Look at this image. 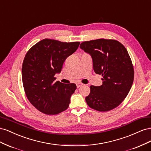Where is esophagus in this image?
<instances>
[{"instance_id": "esophagus-1", "label": "esophagus", "mask_w": 151, "mask_h": 151, "mask_svg": "<svg viewBox=\"0 0 151 151\" xmlns=\"http://www.w3.org/2000/svg\"><path fill=\"white\" fill-rule=\"evenodd\" d=\"M84 85V84H83V83H76V86H77V88H80L81 86H83Z\"/></svg>"}]
</instances>
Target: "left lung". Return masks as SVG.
Segmentation results:
<instances>
[{
	"instance_id": "8db88e82",
	"label": "left lung",
	"mask_w": 151,
	"mask_h": 151,
	"mask_svg": "<svg viewBox=\"0 0 151 151\" xmlns=\"http://www.w3.org/2000/svg\"><path fill=\"white\" fill-rule=\"evenodd\" d=\"M80 48L91 55L94 72L103 84L90 86L86 97L88 106L99 111L116 108L127 97L133 84L134 69L127 49L115 40L97 39L82 43Z\"/></svg>"
}]
</instances>
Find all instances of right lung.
<instances>
[{
	"mask_svg": "<svg viewBox=\"0 0 151 151\" xmlns=\"http://www.w3.org/2000/svg\"><path fill=\"white\" fill-rule=\"evenodd\" d=\"M79 44L46 38L26 53L22 66V84L29 101L40 112L57 115L69 106L76 85L55 81V75L61 72L63 62Z\"/></svg>",
	"mask_w": 151,
	"mask_h": 151,
	"instance_id": "right-lung-1",
	"label": "right lung"
}]
</instances>
